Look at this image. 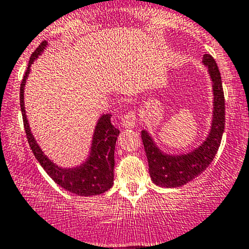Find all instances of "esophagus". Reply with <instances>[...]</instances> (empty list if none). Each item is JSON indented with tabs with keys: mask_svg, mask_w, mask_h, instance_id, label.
I'll list each match as a JSON object with an SVG mask.
<instances>
[{
	"mask_svg": "<svg viewBox=\"0 0 249 249\" xmlns=\"http://www.w3.org/2000/svg\"><path fill=\"white\" fill-rule=\"evenodd\" d=\"M121 124L124 128H134L136 125V114L135 111H128L125 115L122 117Z\"/></svg>",
	"mask_w": 249,
	"mask_h": 249,
	"instance_id": "34e87169",
	"label": "esophagus"
}]
</instances>
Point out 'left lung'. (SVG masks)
Wrapping results in <instances>:
<instances>
[{
    "mask_svg": "<svg viewBox=\"0 0 249 249\" xmlns=\"http://www.w3.org/2000/svg\"><path fill=\"white\" fill-rule=\"evenodd\" d=\"M203 66L207 67L213 88V117L206 140L186 154H167L162 152L152 135L142 130L141 138L148 159L149 174L156 186L175 188L199 177L211 164L221 143L225 129V96L221 75L215 60L209 54L203 55Z\"/></svg>",
    "mask_w": 249,
    "mask_h": 249,
    "instance_id": "left-lung-1",
    "label": "left lung"
}]
</instances>
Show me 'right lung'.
Masks as SVG:
<instances>
[{
  "label": "right lung",
  "instance_id": "1",
  "mask_svg": "<svg viewBox=\"0 0 249 249\" xmlns=\"http://www.w3.org/2000/svg\"><path fill=\"white\" fill-rule=\"evenodd\" d=\"M47 46L48 42L43 41L32 54L19 88V105H21L28 142L36 160L58 186L80 196H93V195L102 194L110 189L114 183V164H115L114 152H115L117 136L120 134V130L111 124L110 114H103L95 125L88 158L79 166L71 168H63L50 160L42 152L30 129L26 109H24V86L33 62L43 53Z\"/></svg>",
  "mask_w": 249,
  "mask_h": 249
}]
</instances>
